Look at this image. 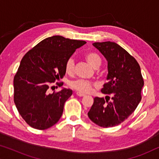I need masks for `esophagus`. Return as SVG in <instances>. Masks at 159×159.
Instances as JSON below:
<instances>
[{"instance_id": "1", "label": "esophagus", "mask_w": 159, "mask_h": 159, "mask_svg": "<svg viewBox=\"0 0 159 159\" xmlns=\"http://www.w3.org/2000/svg\"><path fill=\"white\" fill-rule=\"evenodd\" d=\"M76 94H77V96H79V97H83V96H84V94H83V93H80V92H77L76 93Z\"/></svg>"}]
</instances>
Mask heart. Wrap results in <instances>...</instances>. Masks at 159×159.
<instances>
[{
  "mask_svg": "<svg viewBox=\"0 0 159 159\" xmlns=\"http://www.w3.org/2000/svg\"><path fill=\"white\" fill-rule=\"evenodd\" d=\"M85 58L91 66L97 69L101 64V58L97 53L90 52L86 54ZM75 70V60L72 57L67 59L65 64V71L69 75H72ZM69 85L71 88L82 93H88L93 90L95 84L92 82L83 79H77L69 82Z\"/></svg>",
  "mask_w": 159,
  "mask_h": 159,
  "instance_id": "heart-1",
  "label": "heart"
}]
</instances>
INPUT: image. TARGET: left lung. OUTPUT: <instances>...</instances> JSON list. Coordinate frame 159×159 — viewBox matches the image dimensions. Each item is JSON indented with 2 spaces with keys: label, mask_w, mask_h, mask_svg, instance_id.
<instances>
[{
  "label": "left lung",
  "mask_w": 159,
  "mask_h": 159,
  "mask_svg": "<svg viewBox=\"0 0 159 159\" xmlns=\"http://www.w3.org/2000/svg\"><path fill=\"white\" fill-rule=\"evenodd\" d=\"M93 45L108 61V82L101 89L107 96L106 100L95 98L88 117L100 127H112L123 122L136 109L142 98L144 81L135 58L117 43L108 41ZM109 94L112 98L108 102Z\"/></svg>",
  "instance_id": "8db88e82"
}]
</instances>
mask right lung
I'll return each instance as SVG.
<instances>
[{
  "instance_id": "1",
  "label": "right lung",
  "mask_w": 159,
  "mask_h": 159,
  "mask_svg": "<svg viewBox=\"0 0 159 159\" xmlns=\"http://www.w3.org/2000/svg\"><path fill=\"white\" fill-rule=\"evenodd\" d=\"M85 43L56 35L44 39L24 56L14 78V101L30 127L46 129L60 119L72 90L63 88L51 93V84L63 78L67 59Z\"/></svg>"
}]
</instances>
